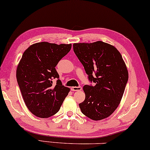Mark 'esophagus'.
Here are the masks:
<instances>
[{
  "label": "esophagus",
  "instance_id": "obj_1",
  "mask_svg": "<svg viewBox=\"0 0 150 150\" xmlns=\"http://www.w3.org/2000/svg\"><path fill=\"white\" fill-rule=\"evenodd\" d=\"M72 91H81V86H73L71 88Z\"/></svg>",
  "mask_w": 150,
  "mask_h": 150
}]
</instances>
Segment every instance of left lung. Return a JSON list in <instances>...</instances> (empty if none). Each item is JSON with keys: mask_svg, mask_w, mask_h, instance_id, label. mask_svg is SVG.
<instances>
[{"mask_svg": "<svg viewBox=\"0 0 150 150\" xmlns=\"http://www.w3.org/2000/svg\"><path fill=\"white\" fill-rule=\"evenodd\" d=\"M73 50L95 86L85 85V100L79 104L83 114L93 120L107 118L122 100L128 71L122 55L112 45L98 41L73 43Z\"/></svg>", "mask_w": 150, "mask_h": 150, "instance_id": "1", "label": "left lung"}]
</instances>
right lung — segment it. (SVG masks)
<instances>
[{
  "instance_id": "obj_1",
  "label": "right lung",
  "mask_w": 150,
  "mask_h": 150,
  "mask_svg": "<svg viewBox=\"0 0 150 150\" xmlns=\"http://www.w3.org/2000/svg\"><path fill=\"white\" fill-rule=\"evenodd\" d=\"M70 44L36 43L23 54L16 79L26 107L36 116L46 118L57 113L70 88L62 85L55 66L71 49ZM58 79L56 84L52 79Z\"/></svg>"
}]
</instances>
